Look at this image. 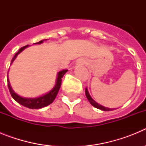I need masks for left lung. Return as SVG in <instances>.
<instances>
[{"mask_svg": "<svg viewBox=\"0 0 146 146\" xmlns=\"http://www.w3.org/2000/svg\"><path fill=\"white\" fill-rule=\"evenodd\" d=\"M86 97H87L88 100L89 101V102L91 103V105H93L94 107H95L96 108H97V109L102 110H103V111H110V110H113V109H111V108H106V107L102 106V105H101V104H98L97 102H96L94 101V99L91 97V96L89 95L88 91L87 88H86Z\"/></svg>", "mask_w": 146, "mask_h": 146, "instance_id": "obj_1", "label": "left lung"}]
</instances>
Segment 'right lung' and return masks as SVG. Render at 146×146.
<instances>
[{"instance_id":"1","label":"right lung","mask_w":146,"mask_h":146,"mask_svg":"<svg viewBox=\"0 0 146 146\" xmlns=\"http://www.w3.org/2000/svg\"><path fill=\"white\" fill-rule=\"evenodd\" d=\"M47 40V39H44ZM44 40H42L40 42H37L36 44H41L43 42V41ZM28 45L26 46H24V47H21V48L15 54V55L13 57L12 60H11V64L13 63V61L15 60L16 57L17 56V55L20 52H21L25 48H26ZM67 72V70H62L60 72H58V78L57 81H56V84H55V87L53 88L52 90L50 91L48 94H45L44 96H40L38 98H34V99H28V98H23L22 96H20L19 95L16 94L15 91H13V89L11 88V86H10V82L9 80V78H8L7 76V83H8V88H9V92L11 94V96L15 101L17 102L19 104H22L23 106H25L26 108H30V109H40V108H44V107H46L49 104H50L52 102L54 101V99H55L56 96H57L58 93L59 89H60V85H61V81H62V77H64V75L65 74L66 72Z\"/></svg>"}]
</instances>
